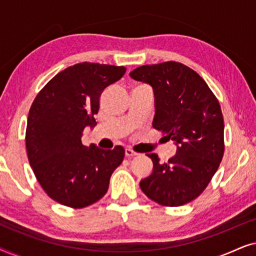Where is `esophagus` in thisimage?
I'll return each instance as SVG.
<instances>
[{
  "label": "esophagus",
  "instance_id": "34e87169",
  "mask_svg": "<svg viewBox=\"0 0 256 256\" xmlns=\"http://www.w3.org/2000/svg\"><path fill=\"white\" fill-rule=\"evenodd\" d=\"M124 154H126V156H127V157H134V156L138 155V152H135L134 150H132L130 148H126Z\"/></svg>",
  "mask_w": 256,
  "mask_h": 256
}]
</instances>
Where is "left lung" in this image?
<instances>
[{
  "mask_svg": "<svg viewBox=\"0 0 256 256\" xmlns=\"http://www.w3.org/2000/svg\"><path fill=\"white\" fill-rule=\"evenodd\" d=\"M152 87V127L174 142L176 155L160 163L148 154L152 172L140 182L146 197L164 206H182L198 197L224 155V118L219 101L204 79L177 62L143 65L129 73Z\"/></svg>",
  "mask_w": 256,
  "mask_h": 256,
  "instance_id": "obj_1",
  "label": "left lung"
}]
</instances>
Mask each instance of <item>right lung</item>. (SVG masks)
Returning <instances> with one entry per match:
<instances>
[{"instance_id":"1","label":"right lung","mask_w":256,"mask_h":256,"mask_svg":"<svg viewBox=\"0 0 256 256\" xmlns=\"http://www.w3.org/2000/svg\"><path fill=\"white\" fill-rule=\"evenodd\" d=\"M126 73L124 66L80 62L54 76L29 110L26 143L34 176L50 198L82 208L106 194L114 170L124 157L113 150L85 146L86 127L96 124L101 93Z\"/></svg>"}]
</instances>
